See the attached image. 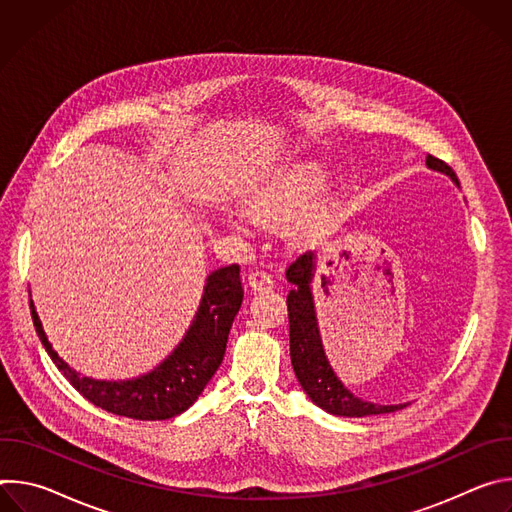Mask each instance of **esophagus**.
Wrapping results in <instances>:
<instances>
[{
    "instance_id": "34e87169",
    "label": "esophagus",
    "mask_w": 512,
    "mask_h": 512,
    "mask_svg": "<svg viewBox=\"0 0 512 512\" xmlns=\"http://www.w3.org/2000/svg\"><path fill=\"white\" fill-rule=\"evenodd\" d=\"M247 285L253 289V291H265V289H271L273 287V279L267 271H261V269H255L249 273L247 277Z\"/></svg>"
}]
</instances>
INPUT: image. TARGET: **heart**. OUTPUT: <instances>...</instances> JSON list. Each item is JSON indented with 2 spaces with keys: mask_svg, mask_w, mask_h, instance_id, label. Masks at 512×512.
I'll use <instances>...</instances> for the list:
<instances>
[{
  "mask_svg": "<svg viewBox=\"0 0 512 512\" xmlns=\"http://www.w3.org/2000/svg\"><path fill=\"white\" fill-rule=\"evenodd\" d=\"M326 178L328 172L318 162L300 160L279 166L245 190L241 210L261 227L283 223V239L291 247H306L326 229L336 212L338 202L332 192H324L308 207L305 205L322 190Z\"/></svg>",
  "mask_w": 512,
  "mask_h": 512,
  "instance_id": "1",
  "label": "heart"
}]
</instances>
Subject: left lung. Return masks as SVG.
Returning <instances> with one entry per match:
<instances>
[{
    "label": "left lung",
    "mask_w": 512,
    "mask_h": 512,
    "mask_svg": "<svg viewBox=\"0 0 512 512\" xmlns=\"http://www.w3.org/2000/svg\"><path fill=\"white\" fill-rule=\"evenodd\" d=\"M425 166L433 172L446 174L460 188V182L454 170L442 160L427 156ZM316 265H318V255L314 251H308L291 263L285 273L287 281L294 285L287 296L289 356H291V367H294V373L302 389L320 409L338 417L381 415V413H393L407 407L409 403L379 405V403L364 401L356 397L350 389H346L344 383L334 373L324 350L318 316H316L314 291H312Z\"/></svg>",
    "instance_id": "obj_1"
}]
</instances>
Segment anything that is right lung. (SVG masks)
I'll use <instances>...</instances> for the list:
<instances>
[{"label":"right lung","instance_id":"add662e5","mask_svg":"<svg viewBox=\"0 0 512 512\" xmlns=\"http://www.w3.org/2000/svg\"><path fill=\"white\" fill-rule=\"evenodd\" d=\"M241 304L239 265L214 269L206 277L200 306L178 346L150 373L123 381L93 379L72 369L48 342L32 300L30 310L44 350L66 381L85 399L115 415L160 421L184 413L221 367L229 332Z\"/></svg>","mask_w":512,"mask_h":512}]
</instances>
